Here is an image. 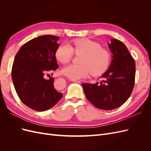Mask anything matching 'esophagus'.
Instances as JSON below:
<instances>
[{"mask_svg": "<svg viewBox=\"0 0 151 151\" xmlns=\"http://www.w3.org/2000/svg\"><path fill=\"white\" fill-rule=\"evenodd\" d=\"M72 81H74V83H76L81 84V81H76V80H72Z\"/></svg>", "mask_w": 151, "mask_h": 151, "instance_id": "esophagus-1", "label": "esophagus"}]
</instances>
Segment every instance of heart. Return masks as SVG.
Returning <instances> with one entry per match:
<instances>
[{
  "label": "heart",
  "mask_w": 151,
  "mask_h": 151,
  "mask_svg": "<svg viewBox=\"0 0 151 151\" xmlns=\"http://www.w3.org/2000/svg\"><path fill=\"white\" fill-rule=\"evenodd\" d=\"M82 55L81 64H70L63 68V73L72 80H78L89 76H99L106 70L110 60L109 53L101 47L99 43L87 38L78 39L73 42L72 48L63 43L58 47L55 52L57 60L66 63L70 62L74 55Z\"/></svg>",
  "instance_id": "b5f03b06"
}]
</instances>
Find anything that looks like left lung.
<instances>
[{
  "instance_id": "8db88e82",
  "label": "left lung",
  "mask_w": 151,
  "mask_h": 151,
  "mask_svg": "<svg viewBox=\"0 0 151 151\" xmlns=\"http://www.w3.org/2000/svg\"><path fill=\"white\" fill-rule=\"evenodd\" d=\"M108 44L112 53L109 68L100 83H84L86 96L96 108L111 110L120 107L129 98L135 84V63L125 44L111 39ZM100 78V77H99Z\"/></svg>"
}]
</instances>
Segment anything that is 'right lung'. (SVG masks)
I'll use <instances>...</instances> for the list:
<instances>
[{
    "instance_id": "obj_1",
    "label": "right lung",
    "mask_w": 151,
    "mask_h": 151,
    "mask_svg": "<svg viewBox=\"0 0 151 151\" xmlns=\"http://www.w3.org/2000/svg\"><path fill=\"white\" fill-rule=\"evenodd\" d=\"M59 38L43 35L32 39L22 45L14 58L11 75L16 91L21 101L34 110H47L62 98L63 94L54 89V78H45L58 67L55 52Z\"/></svg>"
}]
</instances>
